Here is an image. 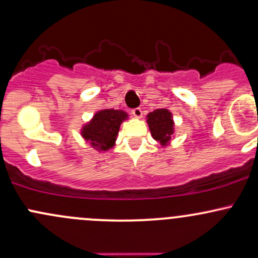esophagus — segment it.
<instances>
[{
  "instance_id": "34e87169",
  "label": "esophagus",
  "mask_w": 258,
  "mask_h": 258,
  "mask_svg": "<svg viewBox=\"0 0 258 258\" xmlns=\"http://www.w3.org/2000/svg\"><path fill=\"white\" fill-rule=\"evenodd\" d=\"M131 112L135 117H141L142 116V109H140V107H135V109H132Z\"/></svg>"
}]
</instances>
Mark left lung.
<instances>
[{"mask_svg": "<svg viewBox=\"0 0 258 258\" xmlns=\"http://www.w3.org/2000/svg\"><path fill=\"white\" fill-rule=\"evenodd\" d=\"M147 122L149 124V130L154 140H157L160 144L165 146L170 141L172 134L174 122L171 118V112L166 109H158L155 111L148 114Z\"/></svg>", "mask_w": 258, "mask_h": 258, "instance_id": "8db88e82", "label": "left lung"}]
</instances>
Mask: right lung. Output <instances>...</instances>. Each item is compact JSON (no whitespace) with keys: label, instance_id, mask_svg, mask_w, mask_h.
<instances>
[{"label":"right lung","instance_id":"obj_1","mask_svg":"<svg viewBox=\"0 0 258 258\" xmlns=\"http://www.w3.org/2000/svg\"><path fill=\"white\" fill-rule=\"evenodd\" d=\"M127 117L121 110L106 109L95 114L92 122L83 128V137L95 148L106 151L114 146L120 124Z\"/></svg>","mask_w":258,"mask_h":258}]
</instances>
